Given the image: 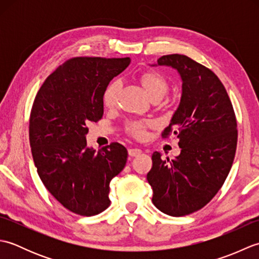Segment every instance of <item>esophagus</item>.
Returning <instances> with one entry per match:
<instances>
[{
    "mask_svg": "<svg viewBox=\"0 0 259 259\" xmlns=\"http://www.w3.org/2000/svg\"><path fill=\"white\" fill-rule=\"evenodd\" d=\"M141 152H142V150L139 149V148H130V149L128 150V153L130 157L139 156V155H141Z\"/></svg>",
    "mask_w": 259,
    "mask_h": 259,
    "instance_id": "34e87169",
    "label": "esophagus"
}]
</instances>
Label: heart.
<instances>
[{"instance_id": "obj_1", "label": "heart", "mask_w": 259, "mask_h": 259, "mask_svg": "<svg viewBox=\"0 0 259 259\" xmlns=\"http://www.w3.org/2000/svg\"><path fill=\"white\" fill-rule=\"evenodd\" d=\"M138 80L142 87L145 88L148 96L150 98L159 97L161 98L167 91V81L163 76L152 70H147L141 72L138 75ZM119 82L118 81H111L106 87L102 95V102L107 108H112L117 104V98L119 92ZM152 121H142V120H136V121H129L126 122V131L135 137L137 139H141L146 136V131L149 126H152Z\"/></svg>"}]
</instances>
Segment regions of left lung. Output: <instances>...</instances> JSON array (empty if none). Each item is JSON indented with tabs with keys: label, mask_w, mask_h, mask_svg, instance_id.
<instances>
[{
	"label": "left lung",
	"mask_w": 259,
	"mask_h": 259,
	"mask_svg": "<svg viewBox=\"0 0 259 259\" xmlns=\"http://www.w3.org/2000/svg\"><path fill=\"white\" fill-rule=\"evenodd\" d=\"M183 80V95L162 138L174 134L181 152L162 159L153 152L147 180L159 210L180 217L199 210L210 201L233 166L237 147V121L222 81L210 69L183 54L158 59Z\"/></svg>",
	"instance_id": "left-lung-1"
}]
</instances>
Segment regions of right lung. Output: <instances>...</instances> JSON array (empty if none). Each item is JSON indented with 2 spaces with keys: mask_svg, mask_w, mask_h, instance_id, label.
Segmentation results:
<instances>
[{
  "mask_svg": "<svg viewBox=\"0 0 259 259\" xmlns=\"http://www.w3.org/2000/svg\"><path fill=\"white\" fill-rule=\"evenodd\" d=\"M129 63L130 58H71L48 76L33 102L29 137L37 174L49 192L80 216L106 210L110 181L125 166L122 145L96 151L85 135L87 124L102 118L106 87Z\"/></svg>",
  "mask_w": 259,
  "mask_h": 259,
  "instance_id": "obj_1",
  "label": "right lung"
}]
</instances>
